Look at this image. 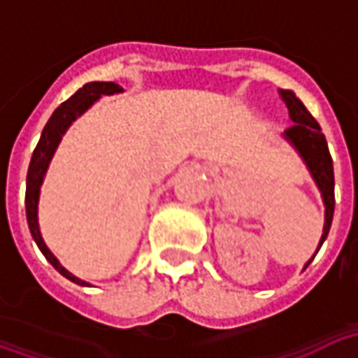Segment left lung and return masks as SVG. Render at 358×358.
<instances>
[{
    "label": "left lung",
    "mask_w": 358,
    "mask_h": 358,
    "mask_svg": "<svg viewBox=\"0 0 358 358\" xmlns=\"http://www.w3.org/2000/svg\"><path fill=\"white\" fill-rule=\"evenodd\" d=\"M280 94H282L285 107L289 110V118L293 120V124L282 136L299 153L307 171L310 172V176L315 180L324 203V230L320 241H318V248L315 251L316 255L318 249L322 248L328 232H330L331 218H334V205H336V199H334V164H331L326 138H324L320 124L316 122L315 117L308 113L307 107L303 105V101L293 94L292 90H280ZM315 255L308 259L303 268H307L308 264L313 263Z\"/></svg>",
    "instance_id": "obj_1"
}]
</instances>
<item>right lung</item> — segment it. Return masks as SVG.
<instances>
[{
    "label": "right lung",
    "mask_w": 358,
    "mask_h": 358,
    "mask_svg": "<svg viewBox=\"0 0 358 358\" xmlns=\"http://www.w3.org/2000/svg\"><path fill=\"white\" fill-rule=\"evenodd\" d=\"M124 90L122 86H118L115 82H88L84 84L73 97H69L65 103H61L57 109L53 110V115L48 120V124L43 126L42 136H40V141L36 145L34 153H32V159H30V166H28L27 174V220L28 228H30V234L34 238L36 245L40 248V251L43 253V257L51 263V266L61 272L63 276L69 278L71 282L78 285H92L88 282H84L78 276H74L73 272L59 263V259L50 251V248L45 245V241L42 238V232H40V224H38V205H40V192H42V184L45 174H48V169H50V163L55 151H57L59 143L63 140V136L66 134V130L71 128L74 120L78 117H82L86 110L94 105L95 101L101 99V95H115L122 94Z\"/></svg>",
    "instance_id": "add662e5"
}]
</instances>
